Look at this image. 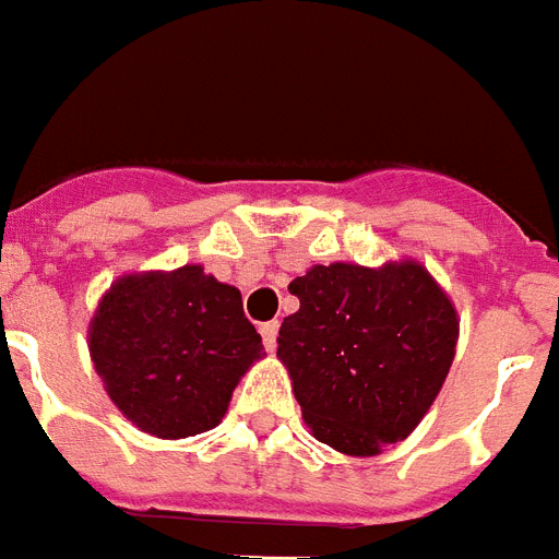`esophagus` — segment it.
Instances as JSON below:
<instances>
[{"label":"esophagus","instance_id":"obj_1","mask_svg":"<svg viewBox=\"0 0 559 559\" xmlns=\"http://www.w3.org/2000/svg\"><path fill=\"white\" fill-rule=\"evenodd\" d=\"M261 338H264L266 350H275V338H278V321H266V324H261Z\"/></svg>","mask_w":559,"mask_h":559}]
</instances>
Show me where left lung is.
<instances>
[{
	"instance_id": "obj_1",
	"label": "left lung",
	"mask_w": 559,
	"mask_h": 559,
	"mask_svg": "<svg viewBox=\"0 0 559 559\" xmlns=\"http://www.w3.org/2000/svg\"><path fill=\"white\" fill-rule=\"evenodd\" d=\"M278 330L307 428L344 456H376L416 430L456 356L460 316L428 266L316 264L289 284Z\"/></svg>"
}]
</instances>
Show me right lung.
Segmentation results:
<instances>
[{"mask_svg": "<svg viewBox=\"0 0 559 559\" xmlns=\"http://www.w3.org/2000/svg\"><path fill=\"white\" fill-rule=\"evenodd\" d=\"M88 353L117 411L157 439L217 428L266 356L240 289L201 264L120 275L91 316Z\"/></svg>", "mask_w": 559, "mask_h": 559, "instance_id": "right-lung-1", "label": "right lung"}]
</instances>
